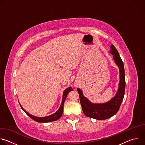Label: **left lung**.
<instances>
[{
	"label": "left lung",
	"mask_w": 145,
	"mask_h": 145,
	"mask_svg": "<svg viewBox=\"0 0 145 145\" xmlns=\"http://www.w3.org/2000/svg\"><path fill=\"white\" fill-rule=\"evenodd\" d=\"M109 53L113 56L115 64L119 70V82L118 88L115 96L109 101L105 103H94L83 95L82 90L78 88L81 106L84 114L88 117L97 120H105L115 115L118 111L123 101L125 91V74L123 61L115 47L112 44Z\"/></svg>",
	"instance_id": "8db88e82"
}]
</instances>
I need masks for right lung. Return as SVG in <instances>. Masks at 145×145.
<instances>
[{
    "instance_id": "obj_1",
    "label": "right lung",
    "mask_w": 145,
    "mask_h": 145,
    "mask_svg": "<svg viewBox=\"0 0 145 145\" xmlns=\"http://www.w3.org/2000/svg\"><path fill=\"white\" fill-rule=\"evenodd\" d=\"M72 90H73V89L71 87H68L64 90V91L63 92V100H62L61 104L60 105L59 109L55 113H54L50 115H49V116H44V117H38V116H34V115L30 114V113H29L27 111H26L23 108V107L21 106V105L20 104V103H19V105H20V107H21L22 109L25 112V113L29 117H30L32 119H33L35 121L39 122V123H48V122L56 121V120L59 119L62 116V115H63V110H64V104L65 100L67 98V95L68 94V93Z\"/></svg>"
}]
</instances>
